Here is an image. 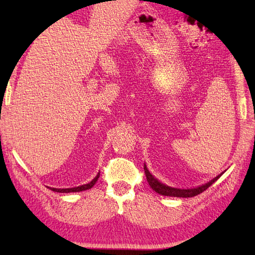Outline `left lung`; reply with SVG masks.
<instances>
[{
	"mask_svg": "<svg viewBox=\"0 0 255 255\" xmlns=\"http://www.w3.org/2000/svg\"><path fill=\"white\" fill-rule=\"evenodd\" d=\"M144 169V173H145V177H147V181L149 183L150 187L155 191L158 194L160 195H164V196H173V197H193V196H196V195L203 193L204 191H206L210 185H213V184L218 180V178L221 176V174H219L218 176H216L214 180L209 181L208 183L204 184L202 186H198L196 188H187V189H180V188H174V187H170L167 185H164V184H162L161 182H159L156 178H154V176L151 174V173L148 171L147 166H143Z\"/></svg>",
	"mask_w": 255,
	"mask_h": 255,
	"instance_id": "8db88e82",
	"label": "left lung"
}]
</instances>
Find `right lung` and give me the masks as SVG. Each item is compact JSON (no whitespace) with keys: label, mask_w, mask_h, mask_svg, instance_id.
<instances>
[{"label":"right lung","mask_w":255,"mask_h":255,"mask_svg":"<svg viewBox=\"0 0 255 255\" xmlns=\"http://www.w3.org/2000/svg\"><path fill=\"white\" fill-rule=\"evenodd\" d=\"M99 177H100V173L90 183L84 184V185H81L78 187H72V188H53V187H51V191L57 192V193H74V192L86 191V189H90L91 187L94 186V184L96 183L97 180H99Z\"/></svg>","instance_id":"1"}]
</instances>
